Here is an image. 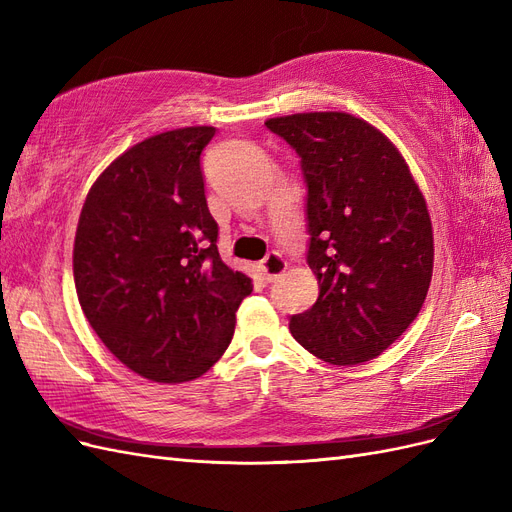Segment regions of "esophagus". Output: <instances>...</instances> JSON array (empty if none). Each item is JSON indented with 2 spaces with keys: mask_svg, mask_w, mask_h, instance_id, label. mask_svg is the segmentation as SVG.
<instances>
[{
  "mask_svg": "<svg viewBox=\"0 0 512 512\" xmlns=\"http://www.w3.org/2000/svg\"><path fill=\"white\" fill-rule=\"evenodd\" d=\"M260 271L265 275L267 282H275L286 271V260L282 258V254L277 252H269L265 258L260 260Z\"/></svg>",
  "mask_w": 512,
  "mask_h": 512,
  "instance_id": "1",
  "label": "esophagus"
}]
</instances>
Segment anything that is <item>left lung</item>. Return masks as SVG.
<instances>
[{"instance_id":"obj_1","label":"left lung","mask_w":512,"mask_h":512,"mask_svg":"<svg viewBox=\"0 0 512 512\" xmlns=\"http://www.w3.org/2000/svg\"><path fill=\"white\" fill-rule=\"evenodd\" d=\"M301 158L307 185V265L320 292L290 318L318 359L359 365L404 333L425 303L433 230L425 198L397 147L348 113L265 121Z\"/></svg>"}]
</instances>
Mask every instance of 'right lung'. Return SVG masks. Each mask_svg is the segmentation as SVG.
<instances>
[{
    "label": "right lung",
    "mask_w": 512,
    "mask_h": 512,
    "mask_svg": "<svg viewBox=\"0 0 512 512\" xmlns=\"http://www.w3.org/2000/svg\"><path fill=\"white\" fill-rule=\"evenodd\" d=\"M211 126L130 147L91 185L74 237V286L91 329L153 382L203 376L228 348L252 280L218 252L200 153Z\"/></svg>",
    "instance_id": "obj_1"
}]
</instances>
